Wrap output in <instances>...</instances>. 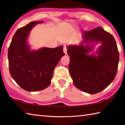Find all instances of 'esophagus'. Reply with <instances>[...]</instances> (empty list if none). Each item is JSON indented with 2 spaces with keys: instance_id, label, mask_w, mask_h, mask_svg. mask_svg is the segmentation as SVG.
I'll list each match as a JSON object with an SVG mask.
<instances>
[{
  "instance_id": "1",
  "label": "esophagus",
  "mask_w": 125,
  "mask_h": 125,
  "mask_svg": "<svg viewBox=\"0 0 125 125\" xmlns=\"http://www.w3.org/2000/svg\"><path fill=\"white\" fill-rule=\"evenodd\" d=\"M63 52H64L65 55L67 54V48L65 46H64V48H63Z\"/></svg>"
}]
</instances>
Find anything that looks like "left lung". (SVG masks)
<instances>
[{
    "mask_svg": "<svg viewBox=\"0 0 125 125\" xmlns=\"http://www.w3.org/2000/svg\"><path fill=\"white\" fill-rule=\"evenodd\" d=\"M99 43L96 54H89ZM67 48L70 73L77 88L95 94L113 82L118 70L119 52L115 38L102 27L83 31L81 43Z\"/></svg>",
    "mask_w": 125,
    "mask_h": 125,
    "instance_id": "obj_1",
    "label": "left lung"
}]
</instances>
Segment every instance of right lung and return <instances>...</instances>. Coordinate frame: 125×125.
<instances>
[{
	"instance_id": "right-lung-1",
	"label": "right lung",
	"mask_w": 125,
	"mask_h": 125,
	"mask_svg": "<svg viewBox=\"0 0 125 125\" xmlns=\"http://www.w3.org/2000/svg\"><path fill=\"white\" fill-rule=\"evenodd\" d=\"M43 21L31 22L16 31L8 50L10 76L27 91H41L51 83L53 72L64 55L63 46L31 49L28 38L32 29Z\"/></svg>"
}]
</instances>
